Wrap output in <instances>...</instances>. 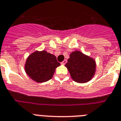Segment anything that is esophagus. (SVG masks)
Instances as JSON below:
<instances>
[{"label":"esophagus","instance_id":"1","mask_svg":"<svg viewBox=\"0 0 121 121\" xmlns=\"http://www.w3.org/2000/svg\"><path fill=\"white\" fill-rule=\"evenodd\" d=\"M67 62V60H64V61L62 62H61V64H62V65H65Z\"/></svg>","mask_w":121,"mask_h":121}]
</instances>
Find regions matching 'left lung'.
Returning a JSON list of instances; mask_svg holds the SVG:
<instances>
[{"label": "left lung", "instance_id": "1", "mask_svg": "<svg viewBox=\"0 0 121 121\" xmlns=\"http://www.w3.org/2000/svg\"><path fill=\"white\" fill-rule=\"evenodd\" d=\"M65 67L74 81L79 83H85L94 76L96 63L91 57L79 51H75L70 54Z\"/></svg>", "mask_w": 121, "mask_h": 121}]
</instances>
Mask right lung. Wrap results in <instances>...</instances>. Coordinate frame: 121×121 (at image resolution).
I'll return each instance as SVG.
<instances>
[{"mask_svg":"<svg viewBox=\"0 0 121 121\" xmlns=\"http://www.w3.org/2000/svg\"><path fill=\"white\" fill-rule=\"evenodd\" d=\"M60 65L53 54L46 51H36L27 58L24 69L31 79L43 82L52 78L56 69Z\"/></svg>","mask_w":121,"mask_h":121,"instance_id":"right-lung-1","label":"right lung"}]
</instances>
